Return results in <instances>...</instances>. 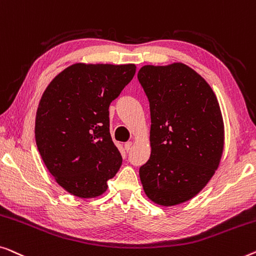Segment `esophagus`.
<instances>
[{"label":"esophagus","mask_w":256,"mask_h":256,"mask_svg":"<svg viewBox=\"0 0 256 256\" xmlns=\"http://www.w3.org/2000/svg\"><path fill=\"white\" fill-rule=\"evenodd\" d=\"M125 150H126V152H130V150H131V148H132V142H125Z\"/></svg>","instance_id":"1"}]
</instances>
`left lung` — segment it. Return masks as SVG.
I'll return each mask as SVG.
<instances>
[{"label": "left lung", "mask_w": 256, "mask_h": 256, "mask_svg": "<svg viewBox=\"0 0 256 256\" xmlns=\"http://www.w3.org/2000/svg\"><path fill=\"white\" fill-rule=\"evenodd\" d=\"M138 80L150 102V160L139 169L147 197L170 206L196 196L224 148L220 108L206 81L184 64L144 66Z\"/></svg>", "instance_id": "1"}]
</instances>
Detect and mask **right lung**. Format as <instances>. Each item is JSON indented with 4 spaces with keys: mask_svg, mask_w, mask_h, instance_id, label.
Wrapping results in <instances>:
<instances>
[{
    "mask_svg": "<svg viewBox=\"0 0 256 256\" xmlns=\"http://www.w3.org/2000/svg\"><path fill=\"white\" fill-rule=\"evenodd\" d=\"M134 73L132 64H75L42 94L36 142L50 172L72 195H102L120 168L122 156L110 136L109 106Z\"/></svg>",
    "mask_w": 256,
    "mask_h": 256,
    "instance_id": "obj_1",
    "label": "right lung"
}]
</instances>
